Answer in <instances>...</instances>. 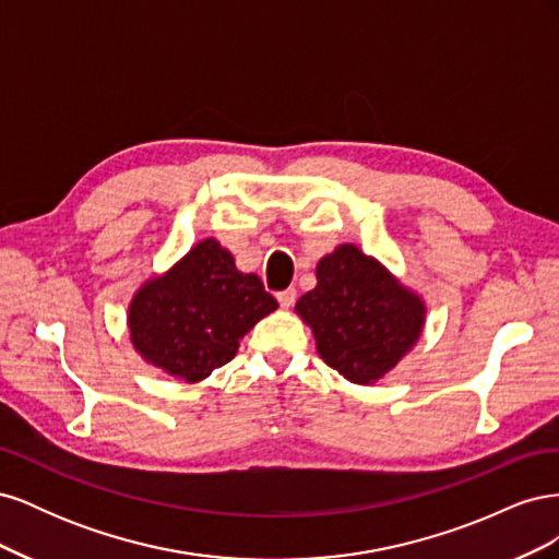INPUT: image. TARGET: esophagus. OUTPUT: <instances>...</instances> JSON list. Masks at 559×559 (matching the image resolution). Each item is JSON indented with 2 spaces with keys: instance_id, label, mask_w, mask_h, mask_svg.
I'll use <instances>...</instances> for the list:
<instances>
[{
  "instance_id": "obj_1",
  "label": "esophagus",
  "mask_w": 559,
  "mask_h": 559,
  "mask_svg": "<svg viewBox=\"0 0 559 559\" xmlns=\"http://www.w3.org/2000/svg\"><path fill=\"white\" fill-rule=\"evenodd\" d=\"M277 300H280V306L284 308V310H289L294 302H296V289H284V292H280L277 294Z\"/></svg>"
}]
</instances>
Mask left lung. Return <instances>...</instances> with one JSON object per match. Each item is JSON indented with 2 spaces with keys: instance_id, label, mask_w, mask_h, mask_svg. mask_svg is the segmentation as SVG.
Here are the masks:
<instances>
[{
  "instance_id": "left-lung-1",
  "label": "left lung",
  "mask_w": 559,
  "mask_h": 559,
  "mask_svg": "<svg viewBox=\"0 0 559 559\" xmlns=\"http://www.w3.org/2000/svg\"><path fill=\"white\" fill-rule=\"evenodd\" d=\"M314 275L296 314L312 329L319 357L354 384H376L417 345L425 300L349 242L321 257Z\"/></svg>"
}]
</instances>
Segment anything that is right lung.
<instances>
[{
	"label": "right lung",
	"mask_w": 559,
	"mask_h": 559,
	"mask_svg": "<svg viewBox=\"0 0 559 559\" xmlns=\"http://www.w3.org/2000/svg\"><path fill=\"white\" fill-rule=\"evenodd\" d=\"M280 306L253 273H240L214 238L200 240L128 306L130 343L165 376L198 384L238 354L242 337Z\"/></svg>",
	"instance_id": "add662e5"
}]
</instances>
